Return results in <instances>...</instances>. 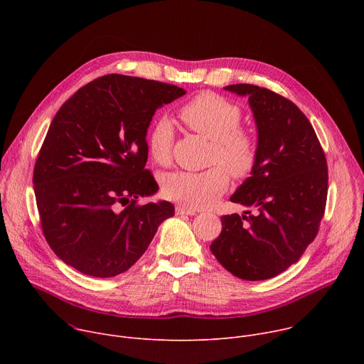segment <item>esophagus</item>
<instances>
[{
  "label": "esophagus",
  "mask_w": 364,
  "mask_h": 364,
  "mask_svg": "<svg viewBox=\"0 0 364 364\" xmlns=\"http://www.w3.org/2000/svg\"><path fill=\"white\" fill-rule=\"evenodd\" d=\"M176 213H177V215H187V216H193V215H196V213H197V210L190 209V207H186V205H183V204H178V205H176Z\"/></svg>",
  "instance_id": "34e87169"
}]
</instances>
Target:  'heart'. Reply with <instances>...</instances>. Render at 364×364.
I'll return each instance as SVG.
<instances>
[{"instance_id":"heart-1","label":"heart","mask_w":364,"mask_h":364,"mask_svg":"<svg viewBox=\"0 0 364 364\" xmlns=\"http://www.w3.org/2000/svg\"><path fill=\"white\" fill-rule=\"evenodd\" d=\"M181 121L193 132L212 141L209 164L200 173L174 171L164 177L163 193L190 209L213 204L228 188L229 174L243 180L256 167L259 146L255 134L243 127L242 109L233 100L215 92H201L180 108ZM176 132L168 118H159L146 134L148 152L154 163L168 166L173 159Z\"/></svg>"}]
</instances>
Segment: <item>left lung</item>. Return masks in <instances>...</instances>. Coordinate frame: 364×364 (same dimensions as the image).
<instances>
[{"instance_id": "obj_1", "label": "left lung", "mask_w": 364, "mask_h": 364, "mask_svg": "<svg viewBox=\"0 0 364 364\" xmlns=\"http://www.w3.org/2000/svg\"><path fill=\"white\" fill-rule=\"evenodd\" d=\"M225 89L249 96L259 155L252 176L230 197L253 213L222 216L210 250L240 279H269L295 264L318 233L328 190L326 154L289 99L247 83Z\"/></svg>"}]
</instances>
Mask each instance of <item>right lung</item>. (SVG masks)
Returning <instances> with one entry per match:
<instances>
[{
  "mask_svg": "<svg viewBox=\"0 0 364 364\" xmlns=\"http://www.w3.org/2000/svg\"><path fill=\"white\" fill-rule=\"evenodd\" d=\"M184 89L125 75L97 77L70 96L50 124L33 184L43 235L79 272L111 278L129 269L170 201L139 204L159 190L149 170L146 129Z\"/></svg>",
  "mask_w": 364,
  "mask_h": 364,
  "instance_id": "add662e5",
  "label": "right lung"
}]
</instances>
